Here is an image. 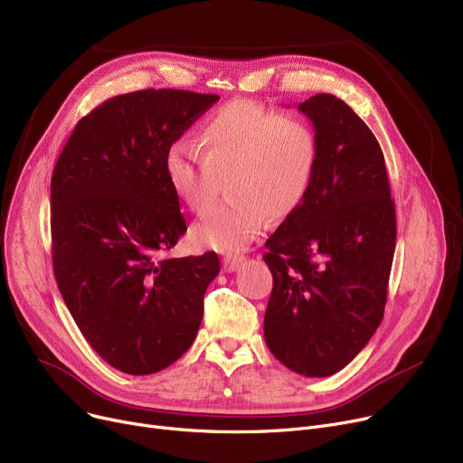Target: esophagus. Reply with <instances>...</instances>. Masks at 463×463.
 <instances>
[{
    "instance_id": "34e87169",
    "label": "esophagus",
    "mask_w": 463,
    "mask_h": 463,
    "mask_svg": "<svg viewBox=\"0 0 463 463\" xmlns=\"http://www.w3.org/2000/svg\"><path fill=\"white\" fill-rule=\"evenodd\" d=\"M241 262H244V257L241 255H225L223 269H225V272H234V270H238V266Z\"/></svg>"
}]
</instances>
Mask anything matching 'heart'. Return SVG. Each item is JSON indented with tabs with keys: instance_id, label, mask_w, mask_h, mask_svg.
<instances>
[{
	"instance_id": "b5f03b06",
	"label": "heart",
	"mask_w": 463,
	"mask_h": 463,
	"mask_svg": "<svg viewBox=\"0 0 463 463\" xmlns=\"http://www.w3.org/2000/svg\"><path fill=\"white\" fill-rule=\"evenodd\" d=\"M199 152L176 140L165 152V175L193 212L213 203L219 178L231 199L215 206L193 234L217 251H241L272 219L293 215L317 175L321 138L309 119L250 101L213 112L199 131Z\"/></svg>"
}]
</instances>
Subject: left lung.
Instances as JSON below:
<instances>
[{
	"instance_id": "8db88e82",
	"label": "left lung",
	"mask_w": 463,
	"mask_h": 463,
	"mask_svg": "<svg viewBox=\"0 0 463 463\" xmlns=\"http://www.w3.org/2000/svg\"><path fill=\"white\" fill-rule=\"evenodd\" d=\"M321 138L304 204L266 240L274 278L264 313L272 354L306 377L344 370L383 321L396 250V212L370 128L330 93L298 105Z\"/></svg>"
}]
</instances>
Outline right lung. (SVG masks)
Returning <instances> with one entry per match:
<instances>
[{
    "label": "right lung",
    "instance_id": "add662e5",
    "mask_svg": "<svg viewBox=\"0 0 463 463\" xmlns=\"http://www.w3.org/2000/svg\"><path fill=\"white\" fill-rule=\"evenodd\" d=\"M215 93L140 90L84 116L54 166L52 262L86 342L112 368L157 373L197 337L213 251L159 259L187 231L165 152Z\"/></svg>",
    "mask_w": 463,
    "mask_h": 463
}]
</instances>
